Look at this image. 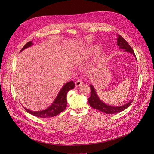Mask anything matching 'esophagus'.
<instances>
[{
    "label": "esophagus",
    "mask_w": 154,
    "mask_h": 154,
    "mask_svg": "<svg viewBox=\"0 0 154 154\" xmlns=\"http://www.w3.org/2000/svg\"><path fill=\"white\" fill-rule=\"evenodd\" d=\"M75 86L77 87H79V86H80L83 84V82L81 80H78L75 82Z\"/></svg>",
    "instance_id": "obj_1"
}]
</instances>
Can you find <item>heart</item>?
Wrapping results in <instances>:
<instances>
[{"label": "heart", "mask_w": 154, "mask_h": 154, "mask_svg": "<svg viewBox=\"0 0 154 154\" xmlns=\"http://www.w3.org/2000/svg\"><path fill=\"white\" fill-rule=\"evenodd\" d=\"M100 49H101V47L99 45L93 46L89 49L86 51L83 55L88 56V55H95V54H97L100 51Z\"/></svg>", "instance_id": "b5f03b06"}]
</instances>
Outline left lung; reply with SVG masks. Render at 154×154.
<instances>
[{
	"instance_id": "obj_1",
	"label": "left lung",
	"mask_w": 154,
	"mask_h": 154,
	"mask_svg": "<svg viewBox=\"0 0 154 154\" xmlns=\"http://www.w3.org/2000/svg\"><path fill=\"white\" fill-rule=\"evenodd\" d=\"M118 37L117 39V45L119 46V48L120 49H124L125 52H129L134 55V56L135 57L137 60L134 50L128 45V43L120 35H118ZM90 87L91 88V96L88 99V102L90 106L92 108L96 109L97 110L100 111L102 112H104L106 114H115L121 112L126 108H127L133 102V99H131L127 103L119 106H111L105 104L102 101H101V100L99 98L98 96L97 95L96 91L94 89V87L91 85H90Z\"/></svg>"
}]
</instances>
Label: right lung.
<instances>
[{"label":"right lung","mask_w":154,"mask_h":154,"mask_svg":"<svg viewBox=\"0 0 154 154\" xmlns=\"http://www.w3.org/2000/svg\"><path fill=\"white\" fill-rule=\"evenodd\" d=\"M33 45L32 41L28 42L26 45L23 48L20 50V52L23 51L24 49L30 47ZM75 86V84L73 81H70L66 84H64L61 89L59 91L57 97L55 98L54 102L52 103V105L49 106L46 109H44V110L39 111V112H33L28 109L24 107L26 110L30 113L31 115L39 118H51L55 116L60 114L61 112L64 111L67 106V99H66V96L68 92L74 89Z\"/></svg>","instance_id":"right-lung-1"}]
</instances>
